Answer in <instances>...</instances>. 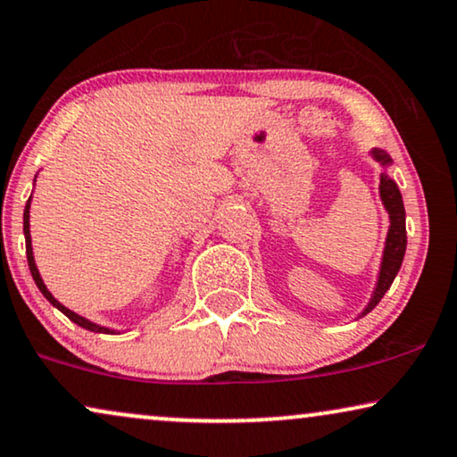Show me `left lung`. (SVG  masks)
Masks as SVG:
<instances>
[{"label":"left lung","mask_w":457,"mask_h":457,"mask_svg":"<svg viewBox=\"0 0 457 457\" xmlns=\"http://www.w3.org/2000/svg\"><path fill=\"white\" fill-rule=\"evenodd\" d=\"M372 158L376 162L382 165V173H380V200L385 204V209L388 212V232H386V242H385V251H382V261H380V271H378V279H376V288L372 292V299L363 309L360 318L368 315L372 309L378 305L385 292L391 288L395 276H397L401 270V263H403L405 257V246H407V234H405V209H403V198H401V192L395 181L388 178L386 167L391 165L393 158L386 154L382 148H372Z\"/></svg>","instance_id":"1"}]
</instances>
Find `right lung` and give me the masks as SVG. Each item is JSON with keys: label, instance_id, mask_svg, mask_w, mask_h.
Instances as JSON below:
<instances>
[{"label": "right lung", "instance_id": "obj_1", "mask_svg": "<svg viewBox=\"0 0 457 457\" xmlns=\"http://www.w3.org/2000/svg\"><path fill=\"white\" fill-rule=\"evenodd\" d=\"M29 211H30V198L27 200V206H24V217H22V229H24V240H27V261H29V270H30V276H33L35 284H37V288L41 290V295L46 296L47 301L52 303L54 307L58 309V312H62L66 318L71 321H75L77 326L85 328V330L89 332H97V334H117V330H112V328H106V326H100V324H94V321H89L87 318H83V315H79L75 312H71L69 307H64L62 303L58 299H54V295L50 290H47V286L44 284V279H41V273L37 270V265H35V257H33V245H30V223H29Z\"/></svg>", "mask_w": 457, "mask_h": 457}]
</instances>
